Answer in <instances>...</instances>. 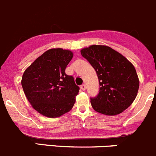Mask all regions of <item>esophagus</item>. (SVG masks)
I'll use <instances>...</instances> for the list:
<instances>
[{"instance_id":"1","label":"esophagus","mask_w":156,"mask_h":156,"mask_svg":"<svg viewBox=\"0 0 156 156\" xmlns=\"http://www.w3.org/2000/svg\"><path fill=\"white\" fill-rule=\"evenodd\" d=\"M80 88L82 89L83 90H86V85H85V84H82V85L80 86Z\"/></svg>"}]
</instances>
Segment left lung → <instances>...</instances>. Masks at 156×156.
Here are the masks:
<instances>
[{"label":"left lung","instance_id":"obj_1","mask_svg":"<svg viewBox=\"0 0 156 156\" xmlns=\"http://www.w3.org/2000/svg\"><path fill=\"white\" fill-rule=\"evenodd\" d=\"M80 52L99 79V93L90 98L93 109L107 115L123 112L133 103L139 90V80L134 66L107 46L92 45Z\"/></svg>","mask_w":156,"mask_h":156}]
</instances>
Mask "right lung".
<instances>
[{
  "mask_svg": "<svg viewBox=\"0 0 156 156\" xmlns=\"http://www.w3.org/2000/svg\"><path fill=\"white\" fill-rule=\"evenodd\" d=\"M73 53L61 48L50 49L26 69L22 76L23 92L39 113L56 118L69 112L76 102L80 87L65 73Z\"/></svg>",
  "mask_w": 156,
  "mask_h": 156,
  "instance_id": "right-lung-1",
  "label": "right lung"
}]
</instances>
